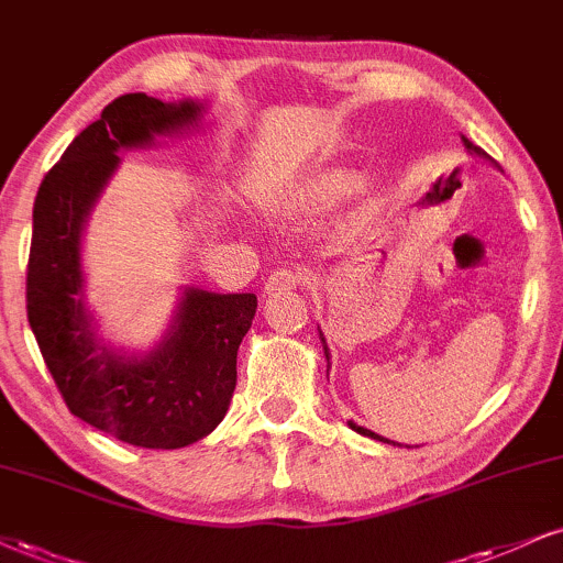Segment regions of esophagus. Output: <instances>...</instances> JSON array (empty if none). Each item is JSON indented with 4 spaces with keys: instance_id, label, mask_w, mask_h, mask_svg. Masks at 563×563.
I'll list each match as a JSON object with an SVG mask.
<instances>
[{
    "instance_id": "34e87169",
    "label": "esophagus",
    "mask_w": 563,
    "mask_h": 563,
    "mask_svg": "<svg viewBox=\"0 0 563 563\" xmlns=\"http://www.w3.org/2000/svg\"><path fill=\"white\" fill-rule=\"evenodd\" d=\"M305 284V276L300 274V271H292V268H279V271H274V274L268 276L266 279V295H274V292H284V289H297V287H302Z\"/></svg>"
}]
</instances>
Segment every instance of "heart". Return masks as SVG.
Segmentation results:
<instances>
[{
    "label": "heart",
    "mask_w": 563,
    "mask_h": 563,
    "mask_svg": "<svg viewBox=\"0 0 563 563\" xmlns=\"http://www.w3.org/2000/svg\"><path fill=\"white\" fill-rule=\"evenodd\" d=\"M360 185H363V172L352 166H329L297 190L295 206L302 211H325L344 203L352 192L360 190Z\"/></svg>",
    "instance_id": "1"
}]
</instances>
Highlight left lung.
I'll return each mask as SVG.
<instances>
[{"mask_svg":"<svg viewBox=\"0 0 563 563\" xmlns=\"http://www.w3.org/2000/svg\"><path fill=\"white\" fill-rule=\"evenodd\" d=\"M464 141V148L470 151V154H477V156H483L485 158V154H483V148H477L475 143H470L467 137H462ZM321 344H323V355H325V360H329V346H325V339H323V334H321ZM350 428L352 430H357L360 435H367V439H376V441H384V443H391V441H386V439H380V435H376L373 433V430H367V428H363V426H355V422H350Z\"/></svg>","mask_w":563,"mask_h":563,"instance_id":"8db88e82","label":"left lung"}]
</instances>
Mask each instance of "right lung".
I'll list each match as a JSON object with an SVG mask.
<instances>
[{
    "label": "right lung",
    "instance_id": "1",
    "mask_svg": "<svg viewBox=\"0 0 563 563\" xmlns=\"http://www.w3.org/2000/svg\"><path fill=\"white\" fill-rule=\"evenodd\" d=\"M203 112L192 99L120 96L67 145L33 203L27 323L69 412L130 446L183 449L224 420L238 386L240 342L258 308L250 292L187 287L169 334L135 357L109 350L82 305V224L120 164L117 151L179 133Z\"/></svg>",
    "mask_w": 563,
    "mask_h": 563
}]
</instances>
